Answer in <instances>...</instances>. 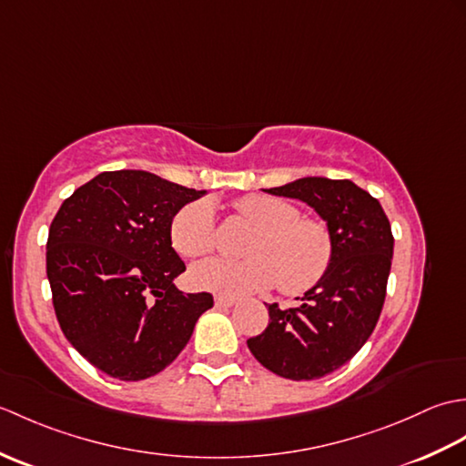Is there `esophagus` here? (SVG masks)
<instances>
[{"instance_id": "34e87169", "label": "esophagus", "mask_w": 466, "mask_h": 466, "mask_svg": "<svg viewBox=\"0 0 466 466\" xmlns=\"http://www.w3.org/2000/svg\"><path fill=\"white\" fill-rule=\"evenodd\" d=\"M236 302H238V300H236L234 296H224V294L214 296V304L218 306V309H230V306H234Z\"/></svg>"}]
</instances>
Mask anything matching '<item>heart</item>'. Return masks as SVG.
Wrapping results in <instances>:
<instances>
[{"label":"heart","instance_id":"obj_1","mask_svg":"<svg viewBox=\"0 0 466 466\" xmlns=\"http://www.w3.org/2000/svg\"><path fill=\"white\" fill-rule=\"evenodd\" d=\"M234 210L254 226L244 246L248 258H216L194 266L190 280L196 289L238 296L279 284L280 292L299 296L324 280L332 266L334 240L322 220L304 218L294 204L264 194L238 198ZM170 242L184 258L212 254L216 244L212 204L198 200L180 208L172 218Z\"/></svg>","mask_w":466,"mask_h":466}]
</instances>
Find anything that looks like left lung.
I'll return each instance as SVG.
<instances>
[{
  "mask_svg": "<svg viewBox=\"0 0 466 466\" xmlns=\"http://www.w3.org/2000/svg\"><path fill=\"white\" fill-rule=\"evenodd\" d=\"M264 192L306 202L332 232L324 280L296 309L268 304V326L248 339L254 359L274 374L314 380L349 362L379 322L392 262L390 222L380 202L350 180L300 177Z\"/></svg>",
  "mask_w": 466,
  "mask_h": 466,
  "instance_id": "1",
  "label": "left lung"
}]
</instances>
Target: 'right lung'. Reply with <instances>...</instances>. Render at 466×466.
<instances>
[{
  "mask_svg": "<svg viewBox=\"0 0 466 466\" xmlns=\"http://www.w3.org/2000/svg\"><path fill=\"white\" fill-rule=\"evenodd\" d=\"M204 194L144 170L102 172L52 220L46 268L57 322L107 376L162 372L214 306L210 292L184 294L174 284L186 264L172 248V218Z\"/></svg>",
  "mask_w": 466,
  "mask_h": 466,
  "instance_id": "obj_1",
  "label": "right lung"
}]
</instances>
